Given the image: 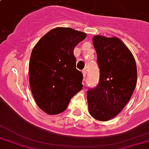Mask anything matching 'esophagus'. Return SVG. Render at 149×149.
Masks as SVG:
<instances>
[{
  "label": "esophagus",
  "instance_id": "esophagus-1",
  "mask_svg": "<svg viewBox=\"0 0 149 149\" xmlns=\"http://www.w3.org/2000/svg\"><path fill=\"white\" fill-rule=\"evenodd\" d=\"M83 75H84V79L86 80V79H86V77H87V70H83Z\"/></svg>",
  "mask_w": 149,
  "mask_h": 149
}]
</instances>
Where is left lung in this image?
I'll return each instance as SVG.
<instances>
[{
  "mask_svg": "<svg viewBox=\"0 0 149 149\" xmlns=\"http://www.w3.org/2000/svg\"><path fill=\"white\" fill-rule=\"evenodd\" d=\"M100 70L97 87L87 91L89 113L99 121L115 117L127 104L137 84V66L128 47L117 37H93Z\"/></svg>",
  "mask_w": 149,
  "mask_h": 149,
  "instance_id": "obj_1",
  "label": "left lung"
}]
</instances>
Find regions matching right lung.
Instances as JSON below:
<instances>
[{"mask_svg":"<svg viewBox=\"0 0 149 149\" xmlns=\"http://www.w3.org/2000/svg\"><path fill=\"white\" fill-rule=\"evenodd\" d=\"M86 36L72 28H54L32 51L29 86L37 105L49 115L64 112L71 98L82 89L83 74L76 68L73 51Z\"/></svg>","mask_w":149,"mask_h":149,"instance_id":"1","label":"right lung"}]
</instances>
